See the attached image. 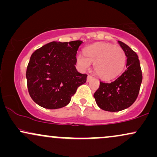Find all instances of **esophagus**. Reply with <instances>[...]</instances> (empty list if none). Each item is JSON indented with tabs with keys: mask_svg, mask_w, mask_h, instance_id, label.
<instances>
[{
	"mask_svg": "<svg viewBox=\"0 0 157 157\" xmlns=\"http://www.w3.org/2000/svg\"><path fill=\"white\" fill-rule=\"evenodd\" d=\"M92 78H93V77L91 76V75H88V77H87V82H89V81L91 80Z\"/></svg>",
	"mask_w": 157,
	"mask_h": 157,
	"instance_id": "1",
	"label": "esophagus"
}]
</instances>
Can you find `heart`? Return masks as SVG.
<instances>
[{
    "mask_svg": "<svg viewBox=\"0 0 157 157\" xmlns=\"http://www.w3.org/2000/svg\"><path fill=\"white\" fill-rule=\"evenodd\" d=\"M77 63L83 70L88 69L91 63H94V69L97 76L104 80L117 77L123 71L126 55L119 46L106 43H97L84 48V55H77Z\"/></svg>",
    "mask_w": 157,
    "mask_h": 157,
    "instance_id": "b5f03b06",
    "label": "heart"
}]
</instances>
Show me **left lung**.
Masks as SVG:
<instances>
[{"label":"left lung","instance_id":"1","mask_svg":"<svg viewBox=\"0 0 157 157\" xmlns=\"http://www.w3.org/2000/svg\"><path fill=\"white\" fill-rule=\"evenodd\" d=\"M118 43L127 57L126 70L113 82H100V87L94 94L97 105L111 112L122 111L134 103L142 80L140 60L136 52L121 41Z\"/></svg>","mask_w":157,"mask_h":157}]
</instances>
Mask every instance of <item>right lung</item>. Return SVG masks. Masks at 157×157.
Returning a JSON list of instances; mask_svg holds the SVG:
<instances>
[{"label":"right lung","instance_id":"1","mask_svg":"<svg viewBox=\"0 0 157 157\" xmlns=\"http://www.w3.org/2000/svg\"><path fill=\"white\" fill-rule=\"evenodd\" d=\"M81 40L49 43L33 52L26 69L27 87L37 105L48 109L67 105L87 75L79 73L77 52Z\"/></svg>","mask_w":157,"mask_h":157}]
</instances>
